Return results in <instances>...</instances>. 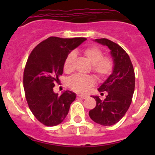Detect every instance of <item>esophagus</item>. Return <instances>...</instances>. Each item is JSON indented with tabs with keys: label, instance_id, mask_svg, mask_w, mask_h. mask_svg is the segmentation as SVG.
<instances>
[{
	"label": "esophagus",
	"instance_id": "obj_1",
	"mask_svg": "<svg viewBox=\"0 0 155 155\" xmlns=\"http://www.w3.org/2000/svg\"><path fill=\"white\" fill-rule=\"evenodd\" d=\"M78 97H81L82 98V99H86V98L87 97V96H85V95H82V94H78L77 95Z\"/></svg>",
	"mask_w": 155,
	"mask_h": 155
}]
</instances>
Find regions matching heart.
Returning <instances> with one entry per match:
<instances>
[{
    "mask_svg": "<svg viewBox=\"0 0 155 155\" xmlns=\"http://www.w3.org/2000/svg\"><path fill=\"white\" fill-rule=\"evenodd\" d=\"M89 61L93 64V71L98 78H104L109 76L113 69V62L110 58H104V54L100 48L92 46L86 48L83 51ZM76 54L70 52L68 54L64 63V70L70 73L73 70V64ZM69 86L75 91L85 93L91 87L94 85V80L91 76L75 75L72 76L68 82Z\"/></svg>",
    "mask_w": 155,
    "mask_h": 155,
    "instance_id": "b5f03b06",
    "label": "heart"
}]
</instances>
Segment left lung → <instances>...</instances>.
<instances>
[{"instance_id": "left-lung-1", "label": "left lung", "mask_w": 155, "mask_h": 155, "mask_svg": "<svg viewBox=\"0 0 155 155\" xmlns=\"http://www.w3.org/2000/svg\"><path fill=\"white\" fill-rule=\"evenodd\" d=\"M94 41L110 49L113 69L98 88L100 92L107 91L106 98L101 101L99 96H93L96 107L89 111V116L97 124L111 126L122 118L130 106L135 87V73L129 55L121 46L105 38Z\"/></svg>"}]
</instances>
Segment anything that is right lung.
I'll return each instance as SVG.
<instances>
[{
    "instance_id": "add662e5",
    "label": "right lung",
    "mask_w": 155,
    "mask_h": 155,
    "mask_svg": "<svg viewBox=\"0 0 155 155\" xmlns=\"http://www.w3.org/2000/svg\"><path fill=\"white\" fill-rule=\"evenodd\" d=\"M86 40L48 37L33 49L28 58L23 77L26 100L34 116L44 125L61 124L76 99L74 92L67 90L58 96L53 87L60 82L68 54Z\"/></svg>"
}]
</instances>
